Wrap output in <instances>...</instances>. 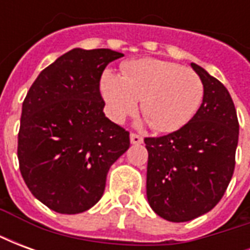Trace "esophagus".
<instances>
[{"instance_id":"obj_1","label":"esophagus","mask_w":250,"mask_h":250,"mask_svg":"<svg viewBox=\"0 0 250 250\" xmlns=\"http://www.w3.org/2000/svg\"><path fill=\"white\" fill-rule=\"evenodd\" d=\"M130 141L132 145H141V143H143V138L138 134H131Z\"/></svg>"}]
</instances>
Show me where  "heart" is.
<instances>
[{"instance_id": "b5f03b06", "label": "heart", "mask_w": 250, "mask_h": 250, "mask_svg": "<svg viewBox=\"0 0 250 250\" xmlns=\"http://www.w3.org/2000/svg\"><path fill=\"white\" fill-rule=\"evenodd\" d=\"M123 76L105 71L100 91L107 114L122 122L132 114L141 100V109L158 132H173L193 119L204 99V84L190 68L159 59L125 62Z\"/></svg>"}]
</instances>
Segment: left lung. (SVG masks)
Returning a JSON list of instances; mask_svg holds the SVG:
<instances>
[{
    "label": "left lung",
    "mask_w": 250,
    "mask_h": 250,
    "mask_svg": "<svg viewBox=\"0 0 250 250\" xmlns=\"http://www.w3.org/2000/svg\"><path fill=\"white\" fill-rule=\"evenodd\" d=\"M204 84L202 104L188 125L146 138L147 199L159 217L186 222L220 202L236 165L238 120L225 85L191 62Z\"/></svg>",
    "instance_id": "obj_1"
}]
</instances>
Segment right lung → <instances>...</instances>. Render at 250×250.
Here are the masks:
<instances>
[{
    "instance_id": "right-lung-1",
    "label": "right lung",
    "mask_w": 250,
    "mask_h": 250,
    "mask_svg": "<svg viewBox=\"0 0 250 250\" xmlns=\"http://www.w3.org/2000/svg\"><path fill=\"white\" fill-rule=\"evenodd\" d=\"M123 53L75 48L46 66L22 103L20 171L40 202L62 214L91 209L109 167L130 147L128 131L104 115L100 77Z\"/></svg>"
}]
</instances>
